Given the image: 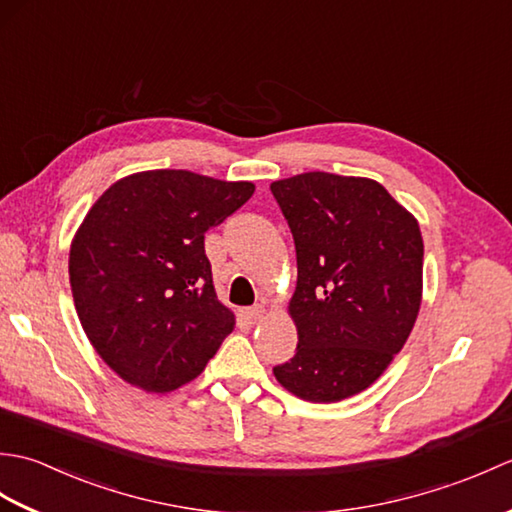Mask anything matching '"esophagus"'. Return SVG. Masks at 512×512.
Wrapping results in <instances>:
<instances>
[{
    "label": "esophagus",
    "mask_w": 512,
    "mask_h": 512,
    "mask_svg": "<svg viewBox=\"0 0 512 512\" xmlns=\"http://www.w3.org/2000/svg\"><path fill=\"white\" fill-rule=\"evenodd\" d=\"M266 314V306L264 303H255L253 308H246L244 310V317L248 319V321H259Z\"/></svg>",
    "instance_id": "34e87169"
}]
</instances>
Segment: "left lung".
I'll return each mask as SVG.
<instances>
[{
  "label": "left lung",
  "instance_id": "1",
  "mask_svg": "<svg viewBox=\"0 0 512 512\" xmlns=\"http://www.w3.org/2000/svg\"><path fill=\"white\" fill-rule=\"evenodd\" d=\"M295 237L288 303L297 354L273 372L308 402H339L383 376L422 303L418 220L372 178L308 171L270 184Z\"/></svg>",
  "mask_w": 512,
  "mask_h": 512
}]
</instances>
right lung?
<instances>
[{"instance_id":"right-lung-1","label":"right lung","mask_w":512,"mask_h":512,"mask_svg":"<svg viewBox=\"0 0 512 512\" xmlns=\"http://www.w3.org/2000/svg\"><path fill=\"white\" fill-rule=\"evenodd\" d=\"M253 193V182L151 169L116 180L83 217L68 262L74 308L125 383L149 394L187 385L233 332L204 233Z\"/></svg>"}]
</instances>
